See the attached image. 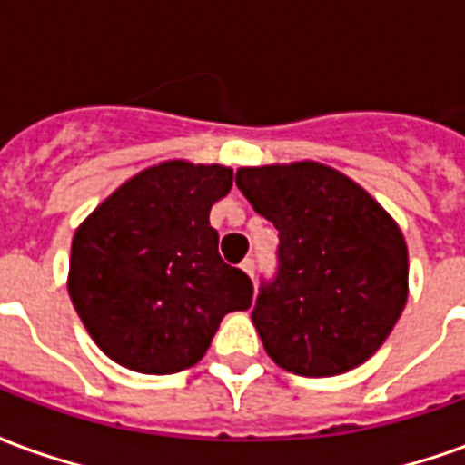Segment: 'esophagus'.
Segmentation results:
<instances>
[{
  "label": "esophagus",
  "mask_w": 465,
  "mask_h": 465,
  "mask_svg": "<svg viewBox=\"0 0 465 465\" xmlns=\"http://www.w3.org/2000/svg\"><path fill=\"white\" fill-rule=\"evenodd\" d=\"M242 272L249 273V276H253V259H243V262H242Z\"/></svg>",
  "instance_id": "1"
}]
</instances>
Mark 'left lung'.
Returning a JSON list of instances; mask_svg holds the SVG:
<instances>
[{
    "label": "left lung",
    "instance_id": "obj_1",
    "mask_svg": "<svg viewBox=\"0 0 465 465\" xmlns=\"http://www.w3.org/2000/svg\"><path fill=\"white\" fill-rule=\"evenodd\" d=\"M236 186L279 229V269L252 322L263 349L299 376L369 361L409 299V249L369 192L316 162L243 166Z\"/></svg>",
    "mask_w": 465,
    "mask_h": 465
}]
</instances>
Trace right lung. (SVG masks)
<instances>
[{
    "label": "right lung",
    "mask_w": 465,
    "mask_h": 465,
    "mask_svg": "<svg viewBox=\"0 0 465 465\" xmlns=\"http://www.w3.org/2000/svg\"><path fill=\"white\" fill-rule=\"evenodd\" d=\"M232 183L222 163L162 162L124 182L76 229L69 296L119 366L156 376L189 369L223 316L252 306V279L223 263L209 223Z\"/></svg>",
    "instance_id": "obj_1"
}]
</instances>
